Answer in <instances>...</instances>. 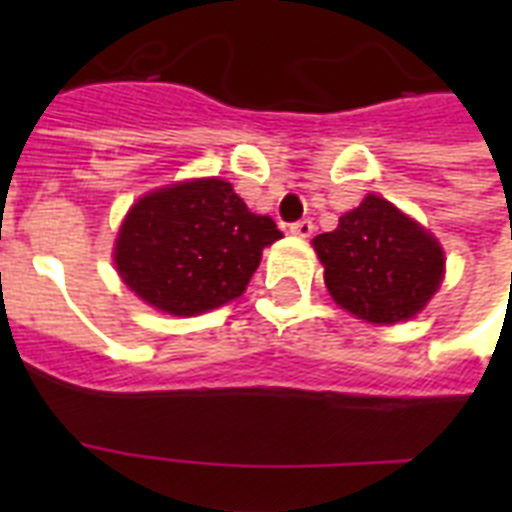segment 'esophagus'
I'll return each mask as SVG.
<instances>
[{
    "instance_id": "obj_1",
    "label": "esophagus",
    "mask_w": 512,
    "mask_h": 512,
    "mask_svg": "<svg viewBox=\"0 0 512 512\" xmlns=\"http://www.w3.org/2000/svg\"><path fill=\"white\" fill-rule=\"evenodd\" d=\"M313 231H316V225H313L311 220H297V223L289 225V233H295L300 239H311Z\"/></svg>"
}]
</instances>
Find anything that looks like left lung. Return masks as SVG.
Listing matches in <instances>:
<instances>
[{
	"label": "left lung",
	"mask_w": 512,
	"mask_h": 512,
	"mask_svg": "<svg viewBox=\"0 0 512 512\" xmlns=\"http://www.w3.org/2000/svg\"><path fill=\"white\" fill-rule=\"evenodd\" d=\"M332 300L369 324L414 319L444 279V249L417 220L369 193L313 239Z\"/></svg>",
	"instance_id": "obj_1"
}]
</instances>
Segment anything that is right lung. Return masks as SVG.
<instances>
[{
  "instance_id": "1",
  "label": "right lung",
  "mask_w": 512,
  "mask_h": 512,
  "mask_svg": "<svg viewBox=\"0 0 512 512\" xmlns=\"http://www.w3.org/2000/svg\"><path fill=\"white\" fill-rule=\"evenodd\" d=\"M276 239V223L249 212L231 183L196 177L132 204L116 236L114 263L148 305L199 316L236 300Z\"/></svg>"
}]
</instances>
